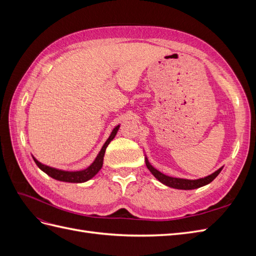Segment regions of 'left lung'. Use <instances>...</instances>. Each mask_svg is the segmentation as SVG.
Segmentation results:
<instances>
[{
  "instance_id": "left-lung-1",
  "label": "left lung",
  "mask_w": 256,
  "mask_h": 256,
  "mask_svg": "<svg viewBox=\"0 0 256 256\" xmlns=\"http://www.w3.org/2000/svg\"><path fill=\"white\" fill-rule=\"evenodd\" d=\"M145 164L147 168L150 170V172L157 178V180L168 187H171L174 189H180V190H193V189H198L203 187V186H206L208 184H210L214 178L220 174V172L222 171L223 166H221L220 168L216 170V172H214L212 174L208 175L206 177H202L198 178V180H186V178H177V177H172L166 175L164 173H161L160 171H158L157 168H154L150 162L147 159L146 154H145Z\"/></svg>"
}]
</instances>
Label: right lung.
<instances>
[{"mask_svg": "<svg viewBox=\"0 0 256 256\" xmlns=\"http://www.w3.org/2000/svg\"><path fill=\"white\" fill-rule=\"evenodd\" d=\"M120 125H118L116 127H114V129L112 130V132L110 134V136L108 138V140L106 141V143L104 144V146L102 147V150L98 152L97 157L95 158V160L92 161V164L88 166L84 170H80V171H65V170H60V168H52L49 166H46L42 162L38 161L34 156L33 159L35 161V164H37V166L40 168L42 172H44L47 175H49L50 177L54 178V180H60V182H85L90 180H92L99 171L100 168H102L104 164V152L108 145L110 144V142L115 138L116 134L120 129Z\"/></svg>", "mask_w": 256, "mask_h": 256, "instance_id": "right-lung-1", "label": "right lung"}]
</instances>
